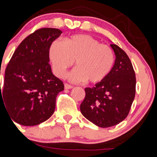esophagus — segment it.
Returning <instances> with one entry per match:
<instances>
[{
  "mask_svg": "<svg viewBox=\"0 0 157 157\" xmlns=\"http://www.w3.org/2000/svg\"><path fill=\"white\" fill-rule=\"evenodd\" d=\"M64 87H65V89H71L73 88V86L70 85V84H68V83H65L64 84Z\"/></svg>",
  "mask_w": 157,
  "mask_h": 157,
  "instance_id": "34e87169",
  "label": "esophagus"
}]
</instances>
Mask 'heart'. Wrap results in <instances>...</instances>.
Listing matches in <instances>:
<instances>
[{
	"label": "heart",
	"mask_w": 157,
	"mask_h": 157,
	"mask_svg": "<svg viewBox=\"0 0 157 157\" xmlns=\"http://www.w3.org/2000/svg\"><path fill=\"white\" fill-rule=\"evenodd\" d=\"M49 57L57 77H65L67 69L75 61L76 68L70 74V78L89 83L103 81L115 63L112 48L87 35L73 36L63 42L54 40L49 45Z\"/></svg>",
	"instance_id": "obj_1"
}]
</instances>
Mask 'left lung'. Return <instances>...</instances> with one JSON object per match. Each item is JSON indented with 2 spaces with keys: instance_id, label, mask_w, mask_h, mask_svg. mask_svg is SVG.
Masks as SVG:
<instances>
[{
  "instance_id": "1",
  "label": "left lung",
  "mask_w": 157,
  "mask_h": 157,
  "mask_svg": "<svg viewBox=\"0 0 157 157\" xmlns=\"http://www.w3.org/2000/svg\"><path fill=\"white\" fill-rule=\"evenodd\" d=\"M115 61L109 75L94 87L85 88L80 112L101 128L112 127L128 116L136 94V74L129 58L120 47L111 44Z\"/></svg>"
}]
</instances>
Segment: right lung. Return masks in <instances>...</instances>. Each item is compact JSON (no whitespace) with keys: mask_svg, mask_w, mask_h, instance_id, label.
I'll return each instance as SVG.
<instances>
[{"mask_svg":"<svg viewBox=\"0 0 157 157\" xmlns=\"http://www.w3.org/2000/svg\"><path fill=\"white\" fill-rule=\"evenodd\" d=\"M61 33L52 28L36 30L20 43L6 67L0 104L16 123L37 125L54 113L56 96L64 85L52 74L49 48Z\"/></svg>","mask_w":157,"mask_h":157,"instance_id":"add662e5","label":"right lung"}]
</instances>
